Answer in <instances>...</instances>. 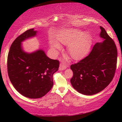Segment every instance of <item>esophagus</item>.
Listing matches in <instances>:
<instances>
[{"instance_id": "obj_1", "label": "esophagus", "mask_w": 122, "mask_h": 122, "mask_svg": "<svg viewBox=\"0 0 122 122\" xmlns=\"http://www.w3.org/2000/svg\"><path fill=\"white\" fill-rule=\"evenodd\" d=\"M67 67H68L67 65H66L65 64L62 63L60 64V65L59 70L60 71H63V70H65L67 68Z\"/></svg>"}]
</instances>
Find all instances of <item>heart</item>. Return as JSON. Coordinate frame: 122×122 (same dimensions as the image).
Returning a JSON list of instances; mask_svg holds the SVG:
<instances>
[{
	"mask_svg": "<svg viewBox=\"0 0 122 122\" xmlns=\"http://www.w3.org/2000/svg\"><path fill=\"white\" fill-rule=\"evenodd\" d=\"M59 40L61 44L68 45V53L72 59L78 60L82 59L88 53L92 45V39L88 32H82L77 29L67 30L59 36ZM51 48L59 51L61 46L55 41L51 42Z\"/></svg>",
	"mask_w": 122,
	"mask_h": 122,
	"instance_id": "heart-1",
	"label": "heart"
}]
</instances>
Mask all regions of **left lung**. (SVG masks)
<instances>
[{
    "label": "left lung",
    "mask_w": 122,
    "mask_h": 122,
    "mask_svg": "<svg viewBox=\"0 0 122 122\" xmlns=\"http://www.w3.org/2000/svg\"><path fill=\"white\" fill-rule=\"evenodd\" d=\"M100 29L102 42H97L87 56L71 66L73 72L72 86L86 95H92L104 89L112 80L116 69V46L105 29L101 26Z\"/></svg>",
    "instance_id": "8db88e82"
}]
</instances>
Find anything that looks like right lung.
Wrapping results in <instances>:
<instances>
[{"label": "right lung", "mask_w": 122, "mask_h": 122, "mask_svg": "<svg viewBox=\"0 0 122 122\" xmlns=\"http://www.w3.org/2000/svg\"><path fill=\"white\" fill-rule=\"evenodd\" d=\"M36 30L30 29L17 37L10 47L7 57V71L14 88L30 98L45 96L53 87V75L59 67V61L47 56L39 49L31 53L22 49V41L36 36Z\"/></svg>", "instance_id": "add662e5"}]
</instances>
